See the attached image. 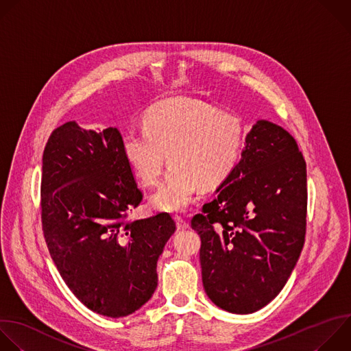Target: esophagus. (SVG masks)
<instances>
[{
	"mask_svg": "<svg viewBox=\"0 0 351 351\" xmlns=\"http://www.w3.org/2000/svg\"><path fill=\"white\" fill-rule=\"evenodd\" d=\"M173 219H175L176 226H178V228H179V230H184V228H187V227H189V221H187L186 219H183L182 216L175 215V216H173Z\"/></svg>",
	"mask_w": 351,
	"mask_h": 351,
	"instance_id": "34e87169",
	"label": "esophagus"
}]
</instances>
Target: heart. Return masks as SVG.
I'll return each mask as SVG.
<instances>
[{
	"label": "heart",
	"mask_w": 351,
	"mask_h": 351,
	"mask_svg": "<svg viewBox=\"0 0 351 351\" xmlns=\"http://www.w3.org/2000/svg\"><path fill=\"white\" fill-rule=\"evenodd\" d=\"M244 124L239 115L189 97L167 99L143 115V130H130L121 141L123 154L145 187L154 186L171 165L152 205L161 210H182L198 187L220 186L236 168L244 145Z\"/></svg>",
	"instance_id": "heart-1"
}]
</instances>
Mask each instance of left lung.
Wrapping results in <instances>:
<instances>
[{
    "label": "left lung",
    "instance_id": "obj_1",
    "mask_svg": "<svg viewBox=\"0 0 351 351\" xmlns=\"http://www.w3.org/2000/svg\"><path fill=\"white\" fill-rule=\"evenodd\" d=\"M306 176L292 135L258 121L241 161L191 219L201 239L202 284L216 306L250 314L281 292L304 244Z\"/></svg>",
    "mask_w": 351,
    "mask_h": 351
}]
</instances>
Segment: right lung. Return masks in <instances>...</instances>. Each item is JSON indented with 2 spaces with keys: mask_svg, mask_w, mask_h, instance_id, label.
Masks as SVG:
<instances>
[{
  "mask_svg": "<svg viewBox=\"0 0 351 351\" xmlns=\"http://www.w3.org/2000/svg\"><path fill=\"white\" fill-rule=\"evenodd\" d=\"M117 128L52 131L43 154L41 223L58 271L92 311L119 318L157 288V261L176 228L169 213L132 220L143 193Z\"/></svg>",
  "mask_w": 351,
  "mask_h": 351,
  "instance_id": "1",
  "label": "right lung"
}]
</instances>
